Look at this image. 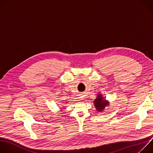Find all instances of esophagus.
<instances>
[{
    "instance_id": "1",
    "label": "esophagus",
    "mask_w": 153,
    "mask_h": 153,
    "mask_svg": "<svg viewBox=\"0 0 153 153\" xmlns=\"http://www.w3.org/2000/svg\"><path fill=\"white\" fill-rule=\"evenodd\" d=\"M81 100H82V98H81Z\"/></svg>"
}]
</instances>
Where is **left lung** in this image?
Instances as JSON below:
<instances>
[{
    "instance_id": "1",
    "label": "left lung",
    "mask_w": 153,
    "mask_h": 153,
    "mask_svg": "<svg viewBox=\"0 0 153 153\" xmlns=\"http://www.w3.org/2000/svg\"><path fill=\"white\" fill-rule=\"evenodd\" d=\"M104 98L105 97H103L101 94H99L93 102L96 110L99 112H102L105 108L109 105V102L104 99Z\"/></svg>"
}]
</instances>
